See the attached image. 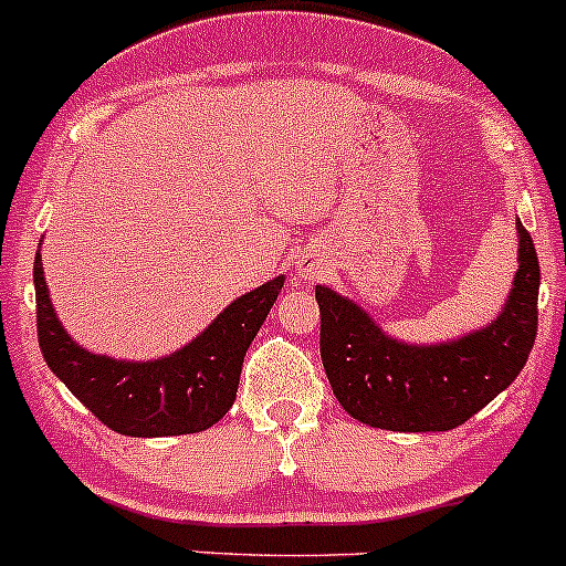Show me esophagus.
<instances>
[{
  "label": "esophagus",
  "instance_id": "34e87169",
  "mask_svg": "<svg viewBox=\"0 0 566 566\" xmlns=\"http://www.w3.org/2000/svg\"><path fill=\"white\" fill-rule=\"evenodd\" d=\"M322 264H318V261H313V259H307V261H302L300 264V275L305 277V281H316L318 275H322Z\"/></svg>",
  "mask_w": 566,
  "mask_h": 566
}]
</instances>
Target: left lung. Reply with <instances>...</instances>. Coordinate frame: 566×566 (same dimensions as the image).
I'll list each match as a JSON object with an SVG mask.
<instances>
[{
  "label": "left lung",
  "mask_w": 566,
  "mask_h": 566,
  "mask_svg": "<svg viewBox=\"0 0 566 566\" xmlns=\"http://www.w3.org/2000/svg\"><path fill=\"white\" fill-rule=\"evenodd\" d=\"M539 261L517 220V272L501 316L441 346H406L365 311L316 285L322 363L340 406L370 428L452 430L515 381L537 340Z\"/></svg>",
  "instance_id": "8db88e82"
}]
</instances>
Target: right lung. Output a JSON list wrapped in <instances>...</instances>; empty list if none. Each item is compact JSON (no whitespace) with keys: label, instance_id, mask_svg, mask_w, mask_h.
I'll list each match as a JSON object with an SVG mask.
<instances>
[{"label":"right lung","instance_id":"obj_1","mask_svg":"<svg viewBox=\"0 0 566 566\" xmlns=\"http://www.w3.org/2000/svg\"><path fill=\"white\" fill-rule=\"evenodd\" d=\"M281 289L283 277H275L231 302L209 329L171 357L155 363H116L81 348L56 322L38 250V343L45 365L106 428L142 439L198 433L223 419L234 403L244 352Z\"/></svg>","mask_w":566,"mask_h":566}]
</instances>
